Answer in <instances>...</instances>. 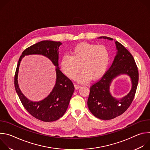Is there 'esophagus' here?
<instances>
[{"label": "esophagus", "mask_w": 150, "mask_h": 150, "mask_svg": "<svg viewBox=\"0 0 150 150\" xmlns=\"http://www.w3.org/2000/svg\"><path fill=\"white\" fill-rule=\"evenodd\" d=\"M74 87H75V88L76 90H78V89H79L81 87V85H77V84H74Z\"/></svg>", "instance_id": "esophagus-1"}]
</instances>
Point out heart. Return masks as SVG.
<instances>
[{"label":"heart","mask_w":150,"mask_h":150,"mask_svg":"<svg viewBox=\"0 0 150 150\" xmlns=\"http://www.w3.org/2000/svg\"><path fill=\"white\" fill-rule=\"evenodd\" d=\"M109 62L110 53L104 46L83 42L72 48L70 56L62 57L60 67L63 74L72 79L75 78L81 69L82 72L76 79L85 83L91 79L95 80L101 77Z\"/></svg>","instance_id":"1"}]
</instances>
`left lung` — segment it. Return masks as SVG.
I'll list each match as a JSON object with an SVG mask.
<instances>
[{
  "mask_svg": "<svg viewBox=\"0 0 150 150\" xmlns=\"http://www.w3.org/2000/svg\"><path fill=\"white\" fill-rule=\"evenodd\" d=\"M99 38L113 40L106 37ZM115 43L117 53L112 65L98 81L91 85L87 101L91 113L102 120L114 119L129 108L135 97L138 83V70L134 57L120 42L116 41ZM121 74H127L131 77L133 86L129 94L117 100L112 97L109 89L112 79Z\"/></svg>",
  "mask_w": 150,
  "mask_h": 150,
  "instance_id": "obj_1",
  "label": "left lung"
}]
</instances>
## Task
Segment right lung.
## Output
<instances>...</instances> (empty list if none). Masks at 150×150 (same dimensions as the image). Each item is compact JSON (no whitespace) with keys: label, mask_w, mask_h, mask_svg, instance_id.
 <instances>
[{"label":"right lung","mask_w":150,"mask_h":150,"mask_svg":"<svg viewBox=\"0 0 150 150\" xmlns=\"http://www.w3.org/2000/svg\"><path fill=\"white\" fill-rule=\"evenodd\" d=\"M60 41H41L27 48L20 56L14 77L16 92L26 110L34 117L40 120L49 122L60 119L66 112L75 88L72 82L59 68ZM38 54L48 57L57 67L56 84L50 94L44 100L33 102L27 99L21 93L17 83V74L21 59L25 55Z\"/></svg>","instance_id":"1"}]
</instances>
